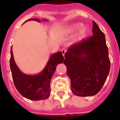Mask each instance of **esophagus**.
Listing matches in <instances>:
<instances>
[{"label": "esophagus", "instance_id": "34e87169", "mask_svg": "<svg viewBox=\"0 0 120 120\" xmlns=\"http://www.w3.org/2000/svg\"><path fill=\"white\" fill-rule=\"evenodd\" d=\"M62 55H65V53H66V52H67V50H66L65 49H62Z\"/></svg>", "mask_w": 120, "mask_h": 120}]
</instances>
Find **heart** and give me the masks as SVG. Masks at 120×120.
<instances>
[{"instance_id":"b5f03b06","label":"heart","mask_w":120,"mask_h":120,"mask_svg":"<svg viewBox=\"0 0 120 120\" xmlns=\"http://www.w3.org/2000/svg\"><path fill=\"white\" fill-rule=\"evenodd\" d=\"M83 27V25L81 23H75V24H73L72 25H71L70 27H69L68 29V31L70 32H77L78 30H80V29H82V27ZM88 31V29L86 28H84L83 30H82V35H84L86 34Z\"/></svg>"}]
</instances>
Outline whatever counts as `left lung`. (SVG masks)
<instances>
[{
  "label": "left lung",
  "instance_id": "left-lung-1",
  "mask_svg": "<svg viewBox=\"0 0 120 120\" xmlns=\"http://www.w3.org/2000/svg\"><path fill=\"white\" fill-rule=\"evenodd\" d=\"M93 35L70 47L64 64L71 80V90L79 97H91L100 91L110 70L105 36L93 21Z\"/></svg>",
  "mask_w": 120,
  "mask_h": 120
}]
</instances>
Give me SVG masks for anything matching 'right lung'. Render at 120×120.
Here are the masks:
<instances>
[{
	"mask_svg": "<svg viewBox=\"0 0 120 120\" xmlns=\"http://www.w3.org/2000/svg\"><path fill=\"white\" fill-rule=\"evenodd\" d=\"M28 20L40 22L38 19H31ZM43 21L47 20L43 19ZM10 50V67L15 86L23 97L31 100H41L49 98L50 95V80L55 71L56 66L62 64L64 58L61 52L51 55L44 69L37 75H27L22 72L14 61Z\"/></svg>",
	"mask_w": 120,
	"mask_h": 120,
	"instance_id": "right-lung-1",
	"label": "right lung"
}]
</instances>
